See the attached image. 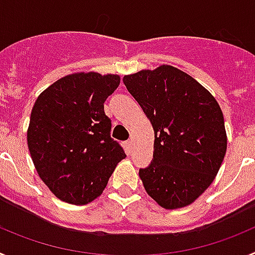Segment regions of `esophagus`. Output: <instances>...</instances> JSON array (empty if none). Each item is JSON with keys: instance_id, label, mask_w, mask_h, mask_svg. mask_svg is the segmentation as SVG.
<instances>
[{"instance_id": "34e87169", "label": "esophagus", "mask_w": 255, "mask_h": 255, "mask_svg": "<svg viewBox=\"0 0 255 255\" xmlns=\"http://www.w3.org/2000/svg\"><path fill=\"white\" fill-rule=\"evenodd\" d=\"M125 147H126V150H128V152H131V149H132V140H128V141H126Z\"/></svg>"}]
</instances>
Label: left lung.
<instances>
[{
  "label": "left lung",
  "mask_w": 255,
  "mask_h": 255,
  "mask_svg": "<svg viewBox=\"0 0 255 255\" xmlns=\"http://www.w3.org/2000/svg\"><path fill=\"white\" fill-rule=\"evenodd\" d=\"M123 80L154 130L153 159L139 170L145 191L166 209L189 206L213 182L226 154L221 107L203 85L170 65Z\"/></svg>",
  "instance_id": "1"
}]
</instances>
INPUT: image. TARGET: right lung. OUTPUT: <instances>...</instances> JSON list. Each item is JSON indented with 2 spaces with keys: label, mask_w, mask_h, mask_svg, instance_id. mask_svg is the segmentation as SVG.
Segmentation results:
<instances>
[{
  "label": "right lung",
  "mask_w": 255,
  "mask_h": 255,
  "mask_svg": "<svg viewBox=\"0 0 255 255\" xmlns=\"http://www.w3.org/2000/svg\"><path fill=\"white\" fill-rule=\"evenodd\" d=\"M119 84L120 76L112 74H71L33 106L26 134L31 159L42 181L66 203L83 206L100 197L126 157L111 138L103 107Z\"/></svg>",
  "instance_id": "add662e5"
}]
</instances>
